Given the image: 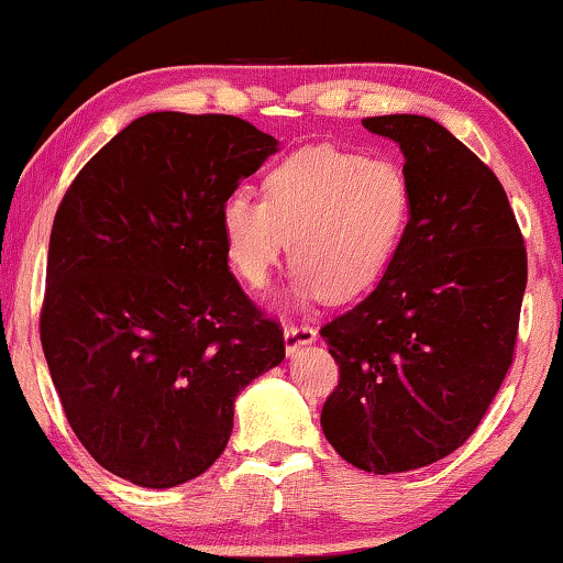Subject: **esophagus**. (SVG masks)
Here are the masks:
<instances>
[{"label":"esophagus","mask_w":563,"mask_h":563,"mask_svg":"<svg viewBox=\"0 0 563 563\" xmlns=\"http://www.w3.org/2000/svg\"><path fill=\"white\" fill-rule=\"evenodd\" d=\"M318 331L312 325H305V323H291L284 328V344H287V352H297L299 346H308L316 341Z\"/></svg>","instance_id":"34e87169"}]
</instances>
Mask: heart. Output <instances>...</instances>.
Masks as SVG:
<instances>
[{"mask_svg": "<svg viewBox=\"0 0 563 563\" xmlns=\"http://www.w3.org/2000/svg\"><path fill=\"white\" fill-rule=\"evenodd\" d=\"M411 217V188L388 159L305 147L266 175L264 201L224 199V251L247 287L261 289L291 243L297 299L346 302L375 287L396 258Z\"/></svg>", "mask_w": 563, "mask_h": 563, "instance_id": "b5f03b06", "label": "heart"}]
</instances>
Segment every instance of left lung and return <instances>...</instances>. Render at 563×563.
<instances>
[{"label": "left lung", "instance_id": "left-lung-1", "mask_svg": "<svg viewBox=\"0 0 563 563\" xmlns=\"http://www.w3.org/2000/svg\"><path fill=\"white\" fill-rule=\"evenodd\" d=\"M404 152L411 217L372 295L320 328L339 364L320 424L346 463L404 473L455 452L515 360L528 251L499 178L427 115H372Z\"/></svg>", "mask_w": 563, "mask_h": 563}]
</instances>
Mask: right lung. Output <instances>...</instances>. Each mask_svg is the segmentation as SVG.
Masks as SVG:
<instances>
[{
    "mask_svg": "<svg viewBox=\"0 0 563 563\" xmlns=\"http://www.w3.org/2000/svg\"><path fill=\"white\" fill-rule=\"evenodd\" d=\"M276 139L222 113H147L64 194L41 344L71 432L147 488L201 476L238 393L284 360V331L230 274L219 211Z\"/></svg>",
    "mask_w": 563,
    "mask_h": 563,
    "instance_id": "1",
    "label": "right lung"
}]
</instances>
